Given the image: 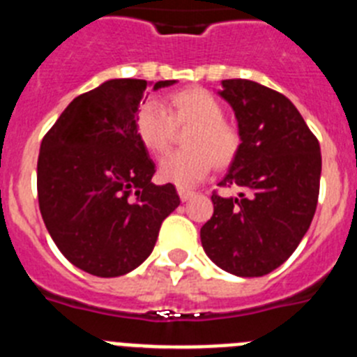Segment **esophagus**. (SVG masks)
Here are the masks:
<instances>
[{"label": "esophagus", "instance_id": "esophagus-1", "mask_svg": "<svg viewBox=\"0 0 357 357\" xmlns=\"http://www.w3.org/2000/svg\"><path fill=\"white\" fill-rule=\"evenodd\" d=\"M195 191H189V189H184V188H178V197H181L182 202H188L191 200V198L195 197Z\"/></svg>", "mask_w": 357, "mask_h": 357}]
</instances>
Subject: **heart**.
<instances>
[{
  "mask_svg": "<svg viewBox=\"0 0 357 357\" xmlns=\"http://www.w3.org/2000/svg\"><path fill=\"white\" fill-rule=\"evenodd\" d=\"M189 128L182 144L159 164L162 181L189 188L206 178L213 166L223 169L234 162L241 135L223 118L222 102L202 87L175 91L164 100V109L146 103L135 116V135L150 153L160 155L172 148L176 130Z\"/></svg>",
  "mask_w": 357,
  "mask_h": 357,
  "instance_id": "1",
  "label": "heart"
}]
</instances>
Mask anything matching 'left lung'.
Returning a JSON list of instances; mask_svg holds the SVG:
<instances>
[{
  "instance_id": "1",
  "label": "left lung",
  "mask_w": 357,
  "mask_h": 357,
  "mask_svg": "<svg viewBox=\"0 0 357 357\" xmlns=\"http://www.w3.org/2000/svg\"><path fill=\"white\" fill-rule=\"evenodd\" d=\"M238 119L241 148L218 185L248 195L213 193V218L200 230L211 261L238 277L273 272L295 252L320 193V144L284 94L252 80H223Z\"/></svg>"
}]
</instances>
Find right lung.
I'll use <instances>...</instances> for the list:
<instances>
[{
    "mask_svg": "<svg viewBox=\"0 0 357 357\" xmlns=\"http://www.w3.org/2000/svg\"><path fill=\"white\" fill-rule=\"evenodd\" d=\"M175 80H160L153 89ZM146 80L116 78L77 96L43 137L37 197L44 225L66 259L96 277H119L155 247L178 207L173 184L155 185V164L135 135Z\"/></svg>",
    "mask_w": 357,
    "mask_h": 357,
    "instance_id": "1",
    "label": "right lung"
}]
</instances>
